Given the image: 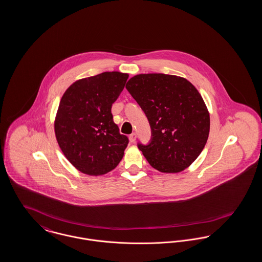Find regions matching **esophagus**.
<instances>
[{"instance_id": "esophagus-1", "label": "esophagus", "mask_w": 262, "mask_h": 262, "mask_svg": "<svg viewBox=\"0 0 262 262\" xmlns=\"http://www.w3.org/2000/svg\"><path fill=\"white\" fill-rule=\"evenodd\" d=\"M137 140V134L136 133H133L130 136H129V141L130 142H135Z\"/></svg>"}]
</instances>
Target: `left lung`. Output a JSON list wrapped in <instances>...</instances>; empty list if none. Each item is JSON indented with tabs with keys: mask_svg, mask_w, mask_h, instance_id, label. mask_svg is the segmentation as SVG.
I'll return each instance as SVG.
<instances>
[{
	"mask_svg": "<svg viewBox=\"0 0 262 262\" xmlns=\"http://www.w3.org/2000/svg\"><path fill=\"white\" fill-rule=\"evenodd\" d=\"M125 88L150 125L148 144L138 143L146 161L167 173L188 167L209 134V114L199 91L183 78L164 74L137 75Z\"/></svg>",
	"mask_w": 262,
	"mask_h": 262,
	"instance_id": "8db88e82",
	"label": "left lung"
}]
</instances>
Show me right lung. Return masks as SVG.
Listing matches in <instances>:
<instances>
[{"instance_id":"1","label":"right lung","mask_w":262,"mask_h":262,"mask_svg":"<svg viewBox=\"0 0 262 262\" xmlns=\"http://www.w3.org/2000/svg\"><path fill=\"white\" fill-rule=\"evenodd\" d=\"M127 74L105 72L75 81L64 92L55 121L60 149L78 170L101 176L121 161L128 139L114 122L112 105Z\"/></svg>"}]
</instances>
